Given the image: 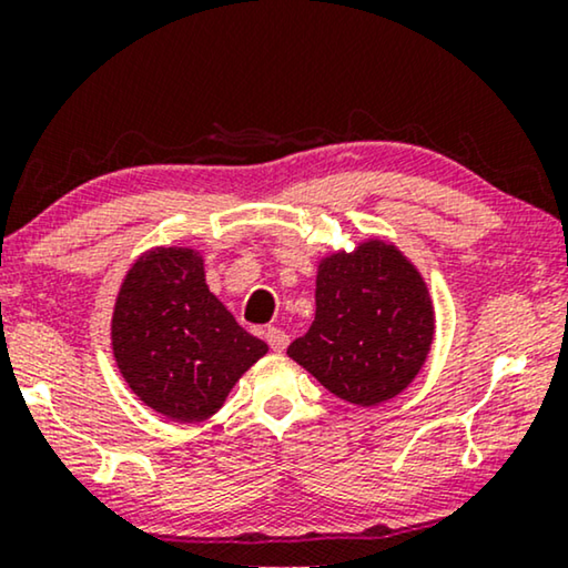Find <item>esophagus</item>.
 <instances>
[{"label":"esophagus","mask_w":568,"mask_h":568,"mask_svg":"<svg viewBox=\"0 0 568 568\" xmlns=\"http://www.w3.org/2000/svg\"><path fill=\"white\" fill-rule=\"evenodd\" d=\"M266 341H268L271 352H278V354H282L286 346H290V336H286V333L278 331V328H268L266 331Z\"/></svg>","instance_id":"34e87169"}]
</instances>
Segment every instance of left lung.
Here are the masks:
<instances>
[{"label":"left lung","mask_w":568,"mask_h":568,"mask_svg":"<svg viewBox=\"0 0 568 568\" xmlns=\"http://www.w3.org/2000/svg\"><path fill=\"white\" fill-rule=\"evenodd\" d=\"M434 325L422 271L390 240L367 237L317 261L315 321L286 354L325 390L369 408L414 383Z\"/></svg>","instance_id":"left-lung-1"}]
</instances>
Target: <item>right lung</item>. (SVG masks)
<instances>
[{
    "label": "right lung",
    "instance_id": "add662e5",
    "mask_svg": "<svg viewBox=\"0 0 568 568\" xmlns=\"http://www.w3.org/2000/svg\"><path fill=\"white\" fill-rule=\"evenodd\" d=\"M115 367L144 406L170 422L214 416L268 346L209 292L204 255L160 245L131 263L111 317Z\"/></svg>",
    "mask_w": 568,
    "mask_h": 568
}]
</instances>
